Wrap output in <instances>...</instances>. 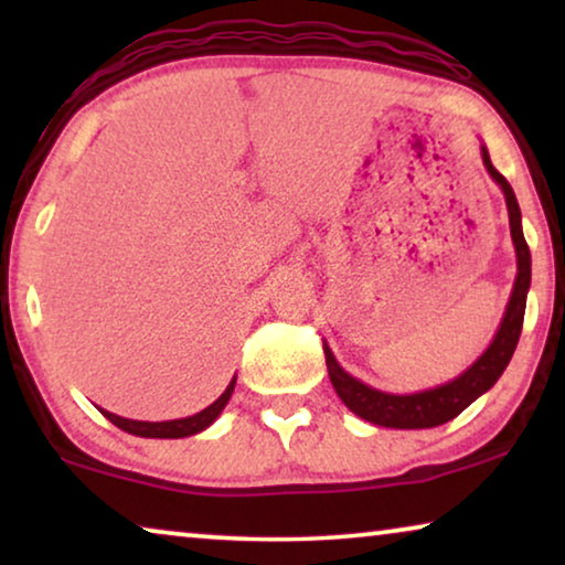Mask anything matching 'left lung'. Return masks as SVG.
<instances>
[{
  "mask_svg": "<svg viewBox=\"0 0 565 565\" xmlns=\"http://www.w3.org/2000/svg\"><path fill=\"white\" fill-rule=\"evenodd\" d=\"M483 164L489 169V174L499 182V188L504 190L507 207H509V226H512V238L516 249V280L512 298H509L504 321H501L499 334L493 339L489 350H486L478 362H473L466 373L455 377L452 383L439 385V388L412 393V396H393V393H381L370 385L354 381L352 375H347L342 367L337 365L334 354L329 347H323L327 354V367L331 385H334L337 396L344 401V406L354 412L362 419L377 424V427H393V429H427L439 427V424L450 422L458 416L462 408H468L473 401L491 388L504 373L509 360L516 350L522 334V321H524V303H527V290H530V246L524 242L522 234V215L520 205H516L512 184L504 180V174L497 172V167L491 164L489 151L483 149Z\"/></svg>",
  "mask_w": 565,
  "mask_h": 565,
  "instance_id": "8db88e82",
  "label": "left lung"
}]
</instances>
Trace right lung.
<instances>
[{"label": "right lung", "mask_w": 565, "mask_h": 565, "mask_svg": "<svg viewBox=\"0 0 565 565\" xmlns=\"http://www.w3.org/2000/svg\"><path fill=\"white\" fill-rule=\"evenodd\" d=\"M234 385H236V377L228 383V388L223 391L211 406L203 408V412L195 414V416H188V419L134 422V419H122V416H115L110 412H103V414L115 424V427H120L122 431H130V435H138V437H161V439L190 437V435H198V431H203L205 427H211V424L215 422V416H218L223 412V406L228 404L231 393H234Z\"/></svg>", "instance_id": "add662e5"}]
</instances>
